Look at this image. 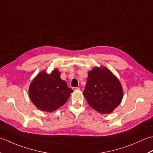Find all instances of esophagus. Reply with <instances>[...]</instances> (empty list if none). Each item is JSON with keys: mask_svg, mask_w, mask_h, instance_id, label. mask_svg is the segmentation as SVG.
<instances>
[{"mask_svg": "<svg viewBox=\"0 0 153 153\" xmlns=\"http://www.w3.org/2000/svg\"><path fill=\"white\" fill-rule=\"evenodd\" d=\"M79 88H76V87H73L72 88V89L74 91H75V90H78Z\"/></svg>", "mask_w": 153, "mask_h": 153, "instance_id": "obj_1", "label": "esophagus"}]
</instances>
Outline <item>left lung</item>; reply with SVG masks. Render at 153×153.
<instances>
[{
    "instance_id": "8db88e82",
    "label": "left lung",
    "mask_w": 153,
    "mask_h": 153,
    "mask_svg": "<svg viewBox=\"0 0 153 153\" xmlns=\"http://www.w3.org/2000/svg\"><path fill=\"white\" fill-rule=\"evenodd\" d=\"M83 94L89 105L102 114L111 113L120 104L123 95L120 82L105 67L89 71Z\"/></svg>"
}]
</instances>
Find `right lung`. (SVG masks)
Wrapping results in <instances>:
<instances>
[{
    "label": "right lung",
    "mask_w": 153,
    "mask_h": 153,
    "mask_svg": "<svg viewBox=\"0 0 153 153\" xmlns=\"http://www.w3.org/2000/svg\"><path fill=\"white\" fill-rule=\"evenodd\" d=\"M73 90L60 78V73L54 70L51 74L42 71L32 81L29 96L37 108L52 112L62 106Z\"/></svg>",
    "instance_id": "1"
}]
</instances>
